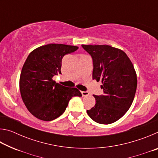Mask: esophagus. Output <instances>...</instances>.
Masks as SVG:
<instances>
[{"label": "esophagus", "instance_id": "1", "mask_svg": "<svg viewBox=\"0 0 158 158\" xmlns=\"http://www.w3.org/2000/svg\"><path fill=\"white\" fill-rule=\"evenodd\" d=\"M81 94H82V96H87V95H89V93L88 92V91H81Z\"/></svg>", "mask_w": 158, "mask_h": 158}]
</instances>
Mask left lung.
<instances>
[{
  "mask_svg": "<svg viewBox=\"0 0 158 158\" xmlns=\"http://www.w3.org/2000/svg\"><path fill=\"white\" fill-rule=\"evenodd\" d=\"M91 56L93 79L102 81L104 95H95V105L87 114L100 124H111L121 118L130 109L137 85L133 64L123 51L109 45H85Z\"/></svg>",
  "mask_w": 158,
  "mask_h": 158,
  "instance_id": "left-lung-1",
  "label": "left lung"
}]
</instances>
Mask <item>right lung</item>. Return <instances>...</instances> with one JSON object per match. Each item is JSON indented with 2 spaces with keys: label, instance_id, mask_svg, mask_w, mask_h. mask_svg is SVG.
I'll list each match as a JSON object with an SVG mask.
<instances>
[{
  "label": "right lung",
  "instance_id": "obj_1",
  "mask_svg": "<svg viewBox=\"0 0 158 158\" xmlns=\"http://www.w3.org/2000/svg\"><path fill=\"white\" fill-rule=\"evenodd\" d=\"M78 47L49 44L30 53L20 75L21 96L28 110L37 118L53 121L62 115L74 96H82L77 88H69L53 80L61 74L63 56L75 52Z\"/></svg>",
  "mask_w": 158,
  "mask_h": 158
}]
</instances>
